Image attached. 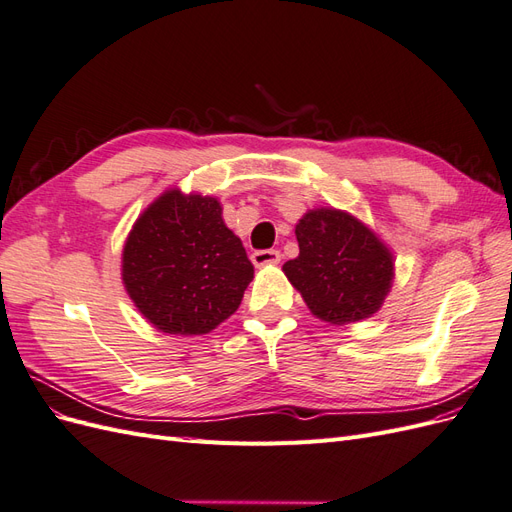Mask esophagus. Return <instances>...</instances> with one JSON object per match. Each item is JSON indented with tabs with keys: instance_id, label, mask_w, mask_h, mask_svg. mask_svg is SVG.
Here are the masks:
<instances>
[{
	"instance_id": "1",
	"label": "esophagus",
	"mask_w": 512,
	"mask_h": 512,
	"mask_svg": "<svg viewBox=\"0 0 512 512\" xmlns=\"http://www.w3.org/2000/svg\"><path fill=\"white\" fill-rule=\"evenodd\" d=\"M282 260V254L277 250H258L252 254L254 267H267V265H277Z\"/></svg>"
}]
</instances>
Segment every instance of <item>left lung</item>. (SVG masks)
Returning <instances> with one entry per match:
<instances>
[{"label":"left lung","mask_w":512,"mask_h":512,"mask_svg":"<svg viewBox=\"0 0 512 512\" xmlns=\"http://www.w3.org/2000/svg\"><path fill=\"white\" fill-rule=\"evenodd\" d=\"M299 256L284 262L288 282L318 320L350 324L380 312L395 280V256L356 215L316 207L294 226Z\"/></svg>","instance_id":"1"}]
</instances>
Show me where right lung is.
<instances>
[{"instance_id": "obj_1", "label": "right lung", "mask_w": 512, "mask_h": 512, "mask_svg": "<svg viewBox=\"0 0 512 512\" xmlns=\"http://www.w3.org/2000/svg\"><path fill=\"white\" fill-rule=\"evenodd\" d=\"M254 267L215 196L164 190L138 215L121 252V280L149 324L205 335L237 312Z\"/></svg>"}]
</instances>
